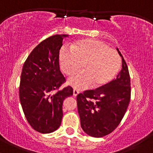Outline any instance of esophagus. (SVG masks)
<instances>
[{"label":"esophagus","instance_id":"34e87169","mask_svg":"<svg viewBox=\"0 0 153 153\" xmlns=\"http://www.w3.org/2000/svg\"><path fill=\"white\" fill-rule=\"evenodd\" d=\"M79 93H80V92H79L78 90L74 89V90H73V96L76 97L77 95H78L79 94Z\"/></svg>","mask_w":153,"mask_h":153}]
</instances>
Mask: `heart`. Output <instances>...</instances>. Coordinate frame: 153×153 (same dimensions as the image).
<instances>
[{
    "label": "heart",
    "mask_w": 153,
    "mask_h": 153,
    "mask_svg": "<svg viewBox=\"0 0 153 153\" xmlns=\"http://www.w3.org/2000/svg\"><path fill=\"white\" fill-rule=\"evenodd\" d=\"M60 65L68 76L83 71L69 79L73 87L83 89L91 85L94 89L104 87L119 73L122 60L119 53L108 44L95 39L78 40L71 45V50L62 48L60 51Z\"/></svg>",
    "instance_id": "heart-1"
}]
</instances>
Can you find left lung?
<instances>
[{
  "mask_svg": "<svg viewBox=\"0 0 153 153\" xmlns=\"http://www.w3.org/2000/svg\"><path fill=\"white\" fill-rule=\"evenodd\" d=\"M122 57V69L117 78L104 87L85 91L77 96L80 125L83 131L94 137L111 133L126 114L131 96L128 65Z\"/></svg>",
  "mask_w": 153,
  "mask_h": 153,
  "instance_id": "obj_1",
  "label": "left lung"
}]
</instances>
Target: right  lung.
<instances>
[{
	"mask_svg": "<svg viewBox=\"0 0 153 153\" xmlns=\"http://www.w3.org/2000/svg\"><path fill=\"white\" fill-rule=\"evenodd\" d=\"M68 35H55L43 40L24 62L19 97L30 126L40 133H51L60 127L62 102L73 95V88L59 90L65 82L60 71L59 53Z\"/></svg>",
	"mask_w": 153,
	"mask_h": 153,
	"instance_id": "add662e5",
	"label": "right lung"
}]
</instances>
